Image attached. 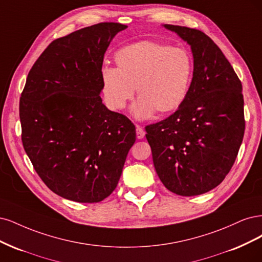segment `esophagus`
<instances>
[{"instance_id": "34e87169", "label": "esophagus", "mask_w": 262, "mask_h": 262, "mask_svg": "<svg viewBox=\"0 0 262 262\" xmlns=\"http://www.w3.org/2000/svg\"><path fill=\"white\" fill-rule=\"evenodd\" d=\"M136 136L138 139H142L145 137V130L139 125H136Z\"/></svg>"}]
</instances>
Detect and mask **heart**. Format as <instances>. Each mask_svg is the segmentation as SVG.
Instances as JSON below:
<instances>
[{"label":"heart","instance_id":"1","mask_svg":"<svg viewBox=\"0 0 262 262\" xmlns=\"http://www.w3.org/2000/svg\"><path fill=\"white\" fill-rule=\"evenodd\" d=\"M114 67H103L101 83L107 105L122 110L135 95L139 99L132 112L146 120L179 108L186 99L192 79L193 62L185 48L154 41H139L116 52Z\"/></svg>","mask_w":262,"mask_h":262}]
</instances>
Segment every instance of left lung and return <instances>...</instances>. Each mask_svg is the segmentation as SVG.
Here are the masks:
<instances>
[{
    "instance_id": "left-lung-1",
    "label": "left lung",
    "mask_w": 262,
    "mask_h": 262,
    "mask_svg": "<svg viewBox=\"0 0 262 262\" xmlns=\"http://www.w3.org/2000/svg\"><path fill=\"white\" fill-rule=\"evenodd\" d=\"M190 46L192 79L186 99L167 119L146 126L155 168L176 195L215 188L232 168L242 145L245 119L242 82L206 33L165 24Z\"/></svg>"
}]
</instances>
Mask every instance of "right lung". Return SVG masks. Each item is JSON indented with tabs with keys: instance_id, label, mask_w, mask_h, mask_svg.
<instances>
[{
	"instance_id": "right-lung-1",
	"label": "right lung",
	"mask_w": 262,
	"mask_h": 262,
	"mask_svg": "<svg viewBox=\"0 0 262 262\" xmlns=\"http://www.w3.org/2000/svg\"><path fill=\"white\" fill-rule=\"evenodd\" d=\"M126 28L100 23L54 40L21 92L24 149L40 179L65 199L94 204L111 195L136 140L135 125L100 97L104 53Z\"/></svg>"
}]
</instances>
